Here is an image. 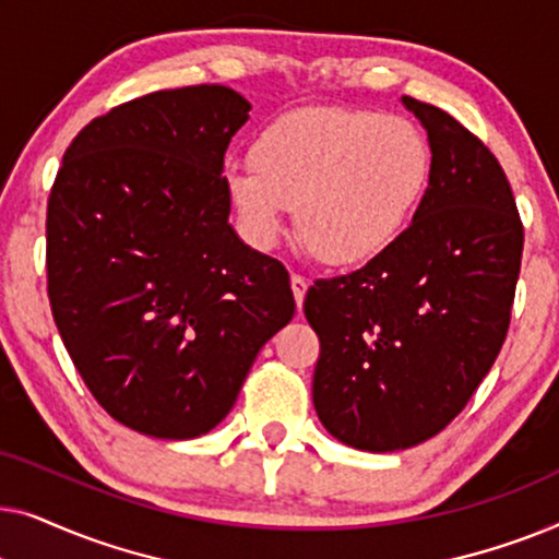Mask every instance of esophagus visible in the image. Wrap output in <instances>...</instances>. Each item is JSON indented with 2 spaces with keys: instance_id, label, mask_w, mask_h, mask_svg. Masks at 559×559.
<instances>
[{
  "instance_id": "esophagus-1",
  "label": "esophagus",
  "mask_w": 559,
  "mask_h": 559,
  "mask_svg": "<svg viewBox=\"0 0 559 559\" xmlns=\"http://www.w3.org/2000/svg\"><path fill=\"white\" fill-rule=\"evenodd\" d=\"M289 285H293V295H295L297 308H302L305 293H308V280H305L302 274H293V280H289Z\"/></svg>"
}]
</instances>
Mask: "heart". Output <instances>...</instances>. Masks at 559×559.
<instances>
[{
  "label": "heart",
  "mask_w": 559,
  "mask_h": 559,
  "mask_svg": "<svg viewBox=\"0 0 559 559\" xmlns=\"http://www.w3.org/2000/svg\"><path fill=\"white\" fill-rule=\"evenodd\" d=\"M432 147L407 117L302 109L274 119L226 190L257 247L280 239L289 205L305 247L328 266H361L394 247L425 201Z\"/></svg>",
  "instance_id": "heart-1"
}]
</instances>
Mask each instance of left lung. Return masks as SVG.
<instances>
[{"label":"left lung","instance_id":"1","mask_svg":"<svg viewBox=\"0 0 559 559\" xmlns=\"http://www.w3.org/2000/svg\"><path fill=\"white\" fill-rule=\"evenodd\" d=\"M432 147L407 231L361 270L318 280L305 318L320 338L312 404L333 438L369 453L430 440L499 356L524 226L491 150L432 104L402 96Z\"/></svg>","mask_w":559,"mask_h":559}]
</instances>
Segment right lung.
Wrapping results in <instances>:
<instances>
[{
	"label": "right lung",
	"mask_w": 559,
	"mask_h": 559,
	"mask_svg": "<svg viewBox=\"0 0 559 559\" xmlns=\"http://www.w3.org/2000/svg\"><path fill=\"white\" fill-rule=\"evenodd\" d=\"M251 104L155 91L75 134L48 198V297L96 402L132 430H213L295 316L289 274L228 224L224 155Z\"/></svg>",
	"instance_id": "1"
}]
</instances>
